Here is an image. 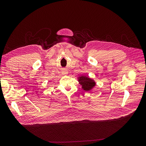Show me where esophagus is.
<instances>
[{"instance_id": "esophagus-1", "label": "esophagus", "mask_w": 146, "mask_h": 146, "mask_svg": "<svg viewBox=\"0 0 146 146\" xmlns=\"http://www.w3.org/2000/svg\"><path fill=\"white\" fill-rule=\"evenodd\" d=\"M62 74H64H64H68V72L66 71V70H63V71H62Z\"/></svg>"}]
</instances>
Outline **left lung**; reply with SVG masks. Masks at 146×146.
Returning <instances> with one entry per match:
<instances>
[{
    "label": "left lung",
    "mask_w": 146,
    "mask_h": 146,
    "mask_svg": "<svg viewBox=\"0 0 146 146\" xmlns=\"http://www.w3.org/2000/svg\"><path fill=\"white\" fill-rule=\"evenodd\" d=\"M78 82L82 86V89L86 91L91 90L96 85V83L92 79L84 76L78 77Z\"/></svg>",
    "instance_id": "left-lung-1"
}]
</instances>
